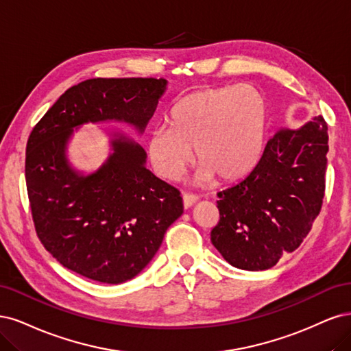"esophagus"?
<instances>
[{
    "mask_svg": "<svg viewBox=\"0 0 351 351\" xmlns=\"http://www.w3.org/2000/svg\"><path fill=\"white\" fill-rule=\"evenodd\" d=\"M182 201H184V208H189L198 201V197L194 195V194H188V192H185V194H182Z\"/></svg>",
    "mask_w": 351,
    "mask_h": 351,
    "instance_id": "34e87169",
    "label": "esophagus"
}]
</instances>
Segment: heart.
Here are the masks:
<instances>
[{
	"mask_svg": "<svg viewBox=\"0 0 351 351\" xmlns=\"http://www.w3.org/2000/svg\"><path fill=\"white\" fill-rule=\"evenodd\" d=\"M267 108L252 86L198 90L178 101L169 115L171 127H154L147 140L153 171L173 180L191 162L202 182L216 178L232 182L256 160L265 131Z\"/></svg>",
	"mask_w": 351,
	"mask_h": 351,
	"instance_id": "1",
	"label": "heart"
}]
</instances>
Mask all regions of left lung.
<instances>
[{"mask_svg":"<svg viewBox=\"0 0 351 351\" xmlns=\"http://www.w3.org/2000/svg\"><path fill=\"white\" fill-rule=\"evenodd\" d=\"M328 127L319 115L269 138L252 171L220 191L211 243L236 268L268 269L300 246L325 195Z\"/></svg>","mask_w":351,"mask_h":351,"instance_id":"8db88e82","label":"left lung"}]
</instances>
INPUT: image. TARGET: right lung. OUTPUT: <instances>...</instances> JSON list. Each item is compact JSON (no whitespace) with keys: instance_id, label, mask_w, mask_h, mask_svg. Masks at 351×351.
<instances>
[{"instance_id":"add662e5","label":"right lung","mask_w":351,"mask_h":351,"mask_svg":"<svg viewBox=\"0 0 351 351\" xmlns=\"http://www.w3.org/2000/svg\"><path fill=\"white\" fill-rule=\"evenodd\" d=\"M165 78H90L70 87L32 130L26 186L39 241L56 261L90 280L119 285L134 278L159 251L184 213L180 192L145 167L132 140H112L108 160L92 175L65 157L73 128L123 121L140 132L166 90Z\"/></svg>"}]
</instances>
